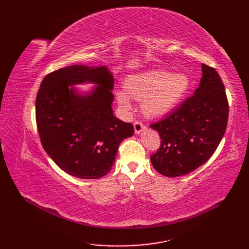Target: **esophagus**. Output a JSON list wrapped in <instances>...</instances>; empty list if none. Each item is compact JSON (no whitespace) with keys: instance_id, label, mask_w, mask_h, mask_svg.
<instances>
[{"instance_id":"1","label":"esophagus","mask_w":249,"mask_h":249,"mask_svg":"<svg viewBox=\"0 0 249 249\" xmlns=\"http://www.w3.org/2000/svg\"><path fill=\"white\" fill-rule=\"evenodd\" d=\"M134 128H135V133L136 134H140L142 130L145 128V126L141 123L140 121H136L134 123Z\"/></svg>"}]
</instances>
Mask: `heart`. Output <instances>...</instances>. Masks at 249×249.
<instances>
[{"mask_svg": "<svg viewBox=\"0 0 249 249\" xmlns=\"http://www.w3.org/2000/svg\"><path fill=\"white\" fill-rule=\"evenodd\" d=\"M190 87L185 73L150 71L125 80V91H116L118 104L124 111L131 109L130 97L142 100V110L149 116H160L178 104Z\"/></svg>", "mask_w": 249, "mask_h": 249, "instance_id": "b5f03b06", "label": "heart"}]
</instances>
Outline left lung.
I'll use <instances>...</instances> for the list:
<instances>
[{
  "mask_svg": "<svg viewBox=\"0 0 249 249\" xmlns=\"http://www.w3.org/2000/svg\"><path fill=\"white\" fill-rule=\"evenodd\" d=\"M229 104L215 68L202 64V78L193 96L151 124L160 134L153 167L169 178L185 176L202 166L217 149L228 123Z\"/></svg>",
  "mask_w": 249,
  "mask_h": 249,
  "instance_id": "left-lung-1",
  "label": "left lung"
}]
</instances>
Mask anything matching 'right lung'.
Wrapping results in <instances>:
<instances>
[{
	"label": "right lung",
	"instance_id": "right-lung-1",
	"mask_svg": "<svg viewBox=\"0 0 249 249\" xmlns=\"http://www.w3.org/2000/svg\"><path fill=\"white\" fill-rule=\"evenodd\" d=\"M98 84L80 95L75 84ZM113 76L106 66L71 65L48 73L36 96L40 142L62 170L80 178H99L114 163L119 145L134 126L113 115Z\"/></svg>",
	"mask_w": 249,
	"mask_h": 249
}]
</instances>
